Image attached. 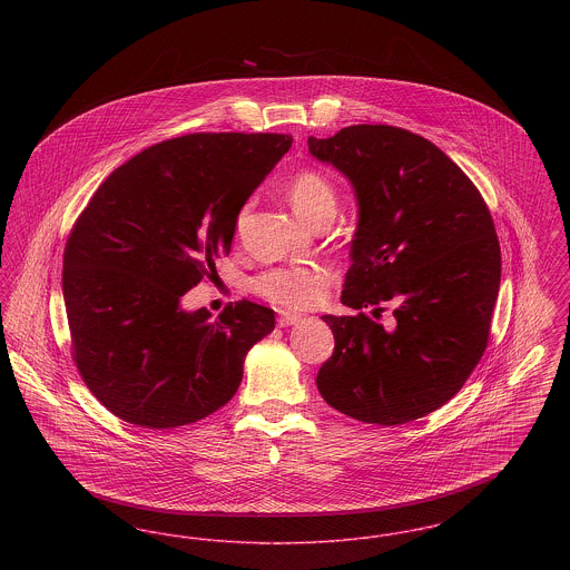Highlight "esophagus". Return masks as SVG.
Wrapping results in <instances>:
<instances>
[{"mask_svg": "<svg viewBox=\"0 0 570 570\" xmlns=\"http://www.w3.org/2000/svg\"><path fill=\"white\" fill-rule=\"evenodd\" d=\"M298 321H301V314H295V312H279V316H277L279 326L297 325Z\"/></svg>", "mask_w": 570, "mask_h": 570, "instance_id": "34e87169", "label": "esophagus"}]
</instances>
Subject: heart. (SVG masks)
<instances>
[{
	"mask_svg": "<svg viewBox=\"0 0 570 570\" xmlns=\"http://www.w3.org/2000/svg\"><path fill=\"white\" fill-rule=\"evenodd\" d=\"M288 198L309 226L335 216L337 191L318 170H301L288 181ZM245 209L239 216L244 217ZM237 222V224H239ZM328 273L323 267H272L252 279V291L284 307H312L325 297Z\"/></svg>",
	"mask_w": 570,
	"mask_h": 570,
	"instance_id": "1",
	"label": "heart"
}]
</instances>
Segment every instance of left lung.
<instances>
[{"label":"left lung","mask_w":570,"mask_h":570,"mask_svg":"<svg viewBox=\"0 0 570 570\" xmlns=\"http://www.w3.org/2000/svg\"><path fill=\"white\" fill-rule=\"evenodd\" d=\"M353 184L358 222L342 303L323 316L335 351L316 386L356 421L402 425L444 406L488 348L500 244L476 186L434 142L395 126L307 138ZM363 308L394 312L386 332Z\"/></svg>","instance_id":"8db88e82"}]
</instances>
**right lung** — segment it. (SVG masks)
<instances>
[{"label":"right lung","mask_w":570,"mask_h":570,"mask_svg":"<svg viewBox=\"0 0 570 570\" xmlns=\"http://www.w3.org/2000/svg\"><path fill=\"white\" fill-rule=\"evenodd\" d=\"M291 145L263 132L170 138L115 168L82 209L61 277L72 358L115 416L170 430L237 393L273 309L244 298L212 321L181 297L230 254L245 200Z\"/></svg>","instance_id":"add662e5"}]
</instances>
